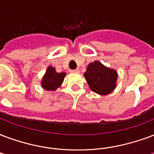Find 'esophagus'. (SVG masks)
Instances as JSON below:
<instances>
[{
  "label": "esophagus",
  "instance_id": "34e87169",
  "mask_svg": "<svg viewBox=\"0 0 154 154\" xmlns=\"http://www.w3.org/2000/svg\"><path fill=\"white\" fill-rule=\"evenodd\" d=\"M71 72H79L80 70H79V69H74V70H71Z\"/></svg>",
  "mask_w": 154,
  "mask_h": 154
}]
</instances>
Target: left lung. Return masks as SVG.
Instances as JSON below:
<instances>
[{"mask_svg": "<svg viewBox=\"0 0 154 154\" xmlns=\"http://www.w3.org/2000/svg\"><path fill=\"white\" fill-rule=\"evenodd\" d=\"M84 77L90 90L99 95H107L117 86V71L105 66L98 60L88 64Z\"/></svg>", "mask_w": 154, "mask_h": 154, "instance_id": "1", "label": "left lung"}]
</instances>
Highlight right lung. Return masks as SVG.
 I'll return each instance as SVG.
<instances>
[{
    "label": "right lung",
    "mask_w": 154,
    "mask_h": 154,
    "mask_svg": "<svg viewBox=\"0 0 154 154\" xmlns=\"http://www.w3.org/2000/svg\"><path fill=\"white\" fill-rule=\"evenodd\" d=\"M66 72H57L54 67L49 65L41 81V86L48 91H55L61 86Z\"/></svg>",
    "instance_id": "add662e5"
}]
</instances>
